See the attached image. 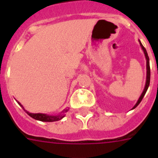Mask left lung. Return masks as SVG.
I'll use <instances>...</instances> for the list:
<instances>
[{"label": "left lung", "instance_id": "1", "mask_svg": "<svg viewBox=\"0 0 158 158\" xmlns=\"http://www.w3.org/2000/svg\"><path fill=\"white\" fill-rule=\"evenodd\" d=\"M139 43H140V46H141V48H142L143 51V53L145 55V58H146V60H147V78H146V84H145V87H144V89H143V91L142 94H141V96L139 97V98L138 100L137 103L135 104V106L132 108V109H135L136 106H137L142 101L143 98L144 97L145 94H146V92H147L148 89V86H149V84H150V65H149V58H148V53H147V51L146 49L144 48V47L142 45V43L141 42L139 41Z\"/></svg>", "mask_w": 158, "mask_h": 158}]
</instances>
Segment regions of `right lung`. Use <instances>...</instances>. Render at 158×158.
<instances>
[{"label": "right lung", "mask_w": 158, "mask_h": 158, "mask_svg": "<svg viewBox=\"0 0 158 158\" xmlns=\"http://www.w3.org/2000/svg\"><path fill=\"white\" fill-rule=\"evenodd\" d=\"M17 102L22 106V108L25 110L26 113H27L29 116H31V117L33 118V119H35V120H40V121H45V122H53V121H57V120H61L62 118L64 116V113L67 112L68 110H69V109H64V110L62 111L61 115H47V114H43V113H30L28 112V111H27V110L23 108V106L21 105L19 102Z\"/></svg>", "instance_id": "right-lung-1"}]
</instances>
